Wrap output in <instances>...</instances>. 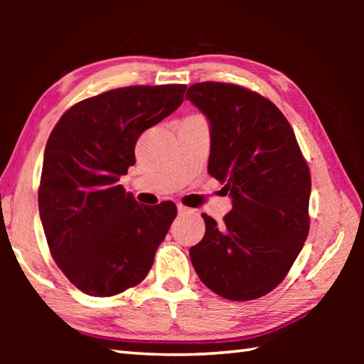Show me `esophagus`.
Listing matches in <instances>:
<instances>
[{"label":"esophagus","mask_w":364,"mask_h":364,"mask_svg":"<svg viewBox=\"0 0 364 364\" xmlns=\"http://www.w3.org/2000/svg\"><path fill=\"white\" fill-rule=\"evenodd\" d=\"M178 213L180 215H189V213H194V210L193 208H188V207H184V205H178Z\"/></svg>","instance_id":"esophagus-1"}]
</instances>
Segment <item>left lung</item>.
I'll return each instance as SVG.
<instances>
[{"label":"left lung","mask_w":364,"mask_h":364,"mask_svg":"<svg viewBox=\"0 0 364 364\" xmlns=\"http://www.w3.org/2000/svg\"><path fill=\"white\" fill-rule=\"evenodd\" d=\"M188 100L210 122L208 173L225 183L232 208L189 249L197 276L220 297L245 301L286 278L310 230L311 176L284 114L234 83L189 86Z\"/></svg>","instance_id":"obj_1"}]
</instances>
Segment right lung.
I'll use <instances>...</instances> for the list:
<instances>
[{"label": "right lung", "instance_id": "1", "mask_svg": "<svg viewBox=\"0 0 364 364\" xmlns=\"http://www.w3.org/2000/svg\"><path fill=\"white\" fill-rule=\"evenodd\" d=\"M186 85L125 86L73 104L49 134L38 188L49 252L73 286L112 297L143 281L176 217L120 184L141 133L181 106Z\"/></svg>", "mask_w": 364, "mask_h": 364}]
</instances>
